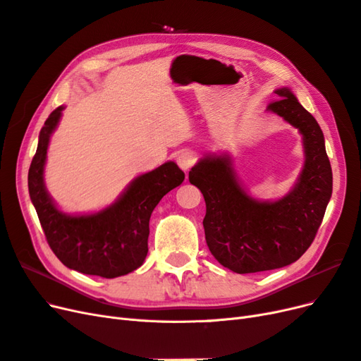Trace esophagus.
Here are the masks:
<instances>
[{"label":"esophagus","mask_w":361,"mask_h":361,"mask_svg":"<svg viewBox=\"0 0 361 361\" xmlns=\"http://www.w3.org/2000/svg\"><path fill=\"white\" fill-rule=\"evenodd\" d=\"M195 161H196V157L189 149H183L177 156V164L183 171H189L195 165Z\"/></svg>","instance_id":"34e87169"}]
</instances>
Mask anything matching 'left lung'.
Instances as JSON below:
<instances>
[{
    "label": "left lung",
    "instance_id": "obj_1",
    "mask_svg": "<svg viewBox=\"0 0 361 361\" xmlns=\"http://www.w3.org/2000/svg\"><path fill=\"white\" fill-rule=\"evenodd\" d=\"M274 92L282 99L267 109L303 135L305 168L293 190L274 202L253 200L240 185L228 156H207L189 172V181L205 200L207 246L220 264L238 274L295 262L315 240L333 190L319 124L290 90Z\"/></svg>",
    "mask_w": 361,
    "mask_h": 361
}]
</instances>
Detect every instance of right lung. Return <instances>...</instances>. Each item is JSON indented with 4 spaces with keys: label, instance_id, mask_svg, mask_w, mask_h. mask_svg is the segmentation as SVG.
Masks as SVG:
<instances>
[{
    "label": "right lung",
    "instance_id": "obj_1",
    "mask_svg": "<svg viewBox=\"0 0 361 361\" xmlns=\"http://www.w3.org/2000/svg\"><path fill=\"white\" fill-rule=\"evenodd\" d=\"M58 106L44 121L28 171V190L49 247L66 267L84 274L114 279L141 267L148 252L149 217L168 192L184 180L173 161L136 177L124 193L104 210L68 216L46 192L43 169L49 137L61 118Z\"/></svg>",
    "mask_w": 361,
    "mask_h": 361
}]
</instances>
